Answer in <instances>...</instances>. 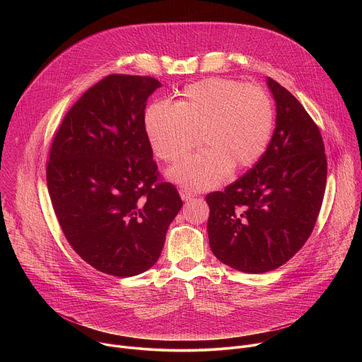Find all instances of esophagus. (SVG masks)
<instances>
[{
  "mask_svg": "<svg viewBox=\"0 0 362 362\" xmlns=\"http://www.w3.org/2000/svg\"><path fill=\"white\" fill-rule=\"evenodd\" d=\"M179 194H180L182 200H185V202H187V200H190V199L194 197V194H193L190 190H187V189H182V190L179 192Z\"/></svg>",
  "mask_w": 362,
  "mask_h": 362,
  "instance_id": "34e87169",
  "label": "esophagus"
}]
</instances>
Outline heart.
<instances>
[{"instance_id": "b5f03b06", "label": "heart", "mask_w": 362, "mask_h": 362, "mask_svg": "<svg viewBox=\"0 0 362 362\" xmlns=\"http://www.w3.org/2000/svg\"><path fill=\"white\" fill-rule=\"evenodd\" d=\"M143 122L150 147L168 163L180 160L199 133L204 147L172 168L168 177L206 190L221 185L232 169H249L262 158L272 136L274 106L261 87L208 78L187 86L176 105L151 103Z\"/></svg>"}]
</instances>
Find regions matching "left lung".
<instances>
[{
	"label": "left lung",
	"mask_w": 362,
	"mask_h": 362,
	"mask_svg": "<svg viewBox=\"0 0 362 362\" xmlns=\"http://www.w3.org/2000/svg\"><path fill=\"white\" fill-rule=\"evenodd\" d=\"M267 84L276 105L267 151L225 192L206 196L214 255L246 274L274 271L303 246L320 215L327 183L320 129L285 87L272 78Z\"/></svg>",
	"instance_id": "obj_1"
}]
</instances>
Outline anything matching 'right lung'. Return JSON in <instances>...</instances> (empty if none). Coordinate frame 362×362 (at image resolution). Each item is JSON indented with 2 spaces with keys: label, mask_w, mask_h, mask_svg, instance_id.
<instances>
[{
  "label": "right lung",
  "mask_w": 362,
  "mask_h": 362,
  "mask_svg": "<svg viewBox=\"0 0 362 362\" xmlns=\"http://www.w3.org/2000/svg\"><path fill=\"white\" fill-rule=\"evenodd\" d=\"M151 77L112 74L66 115L49 150L47 186L77 255L107 275L127 278L158 262L182 208L176 187L159 182L144 132Z\"/></svg>",
  "instance_id": "add662e5"
}]
</instances>
